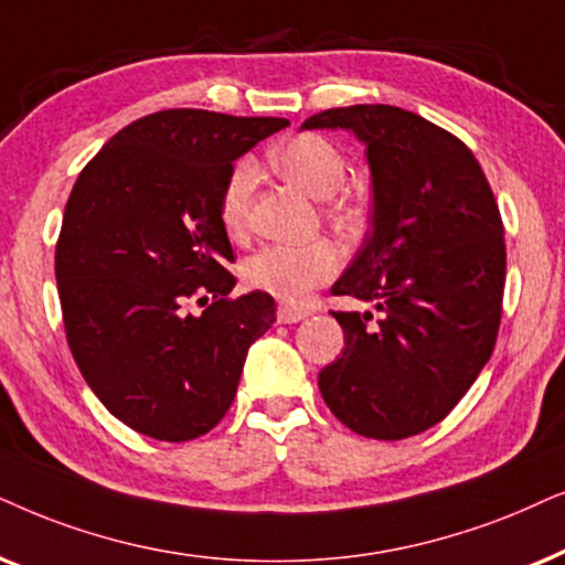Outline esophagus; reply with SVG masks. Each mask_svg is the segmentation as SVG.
<instances>
[{"instance_id": "obj_1", "label": "esophagus", "mask_w": 565, "mask_h": 565, "mask_svg": "<svg viewBox=\"0 0 565 565\" xmlns=\"http://www.w3.org/2000/svg\"><path fill=\"white\" fill-rule=\"evenodd\" d=\"M278 322H299L305 318H310V310H305V307H289V305H281L278 307Z\"/></svg>"}]
</instances>
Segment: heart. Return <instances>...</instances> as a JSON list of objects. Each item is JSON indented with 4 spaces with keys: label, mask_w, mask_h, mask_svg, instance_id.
<instances>
[{
    "label": "heart",
    "mask_w": 565,
    "mask_h": 565,
    "mask_svg": "<svg viewBox=\"0 0 565 565\" xmlns=\"http://www.w3.org/2000/svg\"><path fill=\"white\" fill-rule=\"evenodd\" d=\"M278 175L291 180L315 199H326V216L338 227H356L364 220L359 195L343 191L345 157L333 141L320 134H297L268 152ZM258 170L250 160H239L230 170L220 193V222L230 237H243L250 216V201ZM341 268V253L330 239L302 245H266L245 260L243 276L250 289L281 299L302 302L312 289L328 284Z\"/></svg>",
    "instance_id": "obj_1"
}]
</instances>
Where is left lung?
Instances as JSON below:
<instances>
[{
    "instance_id": "1",
    "label": "left lung",
    "mask_w": 565,
    "mask_h": 565,
    "mask_svg": "<svg viewBox=\"0 0 565 565\" xmlns=\"http://www.w3.org/2000/svg\"><path fill=\"white\" fill-rule=\"evenodd\" d=\"M302 129H351L372 170V232L333 297L377 312H333L345 349L320 372L322 401L366 439L439 424L491 359L507 245L486 172L468 145L395 105L315 113Z\"/></svg>"
}]
</instances>
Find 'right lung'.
<instances>
[{"mask_svg": "<svg viewBox=\"0 0 565 565\" xmlns=\"http://www.w3.org/2000/svg\"><path fill=\"white\" fill-rule=\"evenodd\" d=\"M287 118L170 108L120 129L79 172L56 243L72 356L134 431L188 441L235 401L247 349L276 320L266 291L232 297L220 193L235 160ZM205 307L201 316L186 312Z\"/></svg>", "mask_w": 565, "mask_h": 565, "instance_id": "1", "label": "right lung"}]
</instances>
